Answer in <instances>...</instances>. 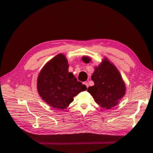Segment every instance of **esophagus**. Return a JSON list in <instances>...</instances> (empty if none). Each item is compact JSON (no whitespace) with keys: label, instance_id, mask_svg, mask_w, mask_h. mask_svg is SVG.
Wrapping results in <instances>:
<instances>
[{"label":"esophagus","instance_id":"34e87169","mask_svg":"<svg viewBox=\"0 0 153 153\" xmlns=\"http://www.w3.org/2000/svg\"><path fill=\"white\" fill-rule=\"evenodd\" d=\"M84 84L86 85V88H88V87L89 86V85H88V83L87 82H84Z\"/></svg>","mask_w":153,"mask_h":153}]
</instances>
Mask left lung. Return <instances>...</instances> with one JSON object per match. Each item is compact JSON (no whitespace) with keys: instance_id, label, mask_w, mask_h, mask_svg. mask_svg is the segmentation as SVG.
I'll use <instances>...</instances> for the list:
<instances>
[{"instance_id":"obj_1","label":"left lung","mask_w":153,"mask_h":153,"mask_svg":"<svg viewBox=\"0 0 153 153\" xmlns=\"http://www.w3.org/2000/svg\"><path fill=\"white\" fill-rule=\"evenodd\" d=\"M83 62L88 63L91 59L82 57ZM94 85L88 88V93L101 107L110 109L116 106L125 93V85L122 77L113 63L105 59L92 75Z\"/></svg>"}]
</instances>
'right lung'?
<instances>
[{
    "label": "right lung",
    "instance_id": "obj_1",
    "mask_svg": "<svg viewBox=\"0 0 153 153\" xmlns=\"http://www.w3.org/2000/svg\"><path fill=\"white\" fill-rule=\"evenodd\" d=\"M68 61L59 54L48 62L37 79L40 96L48 105L59 110L66 108L73 97L86 90V86L68 72Z\"/></svg>",
    "mask_w": 153,
    "mask_h": 153
}]
</instances>
